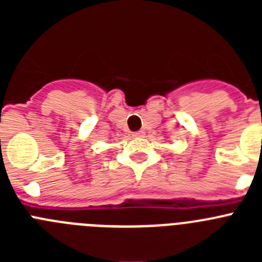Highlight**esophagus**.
Returning <instances> with one entry per match:
<instances>
[{"label":"esophagus","mask_w":262,"mask_h":262,"mask_svg":"<svg viewBox=\"0 0 262 262\" xmlns=\"http://www.w3.org/2000/svg\"><path fill=\"white\" fill-rule=\"evenodd\" d=\"M133 136H135V138H142V136H144V131H136V133H133Z\"/></svg>","instance_id":"obj_1"}]
</instances>
